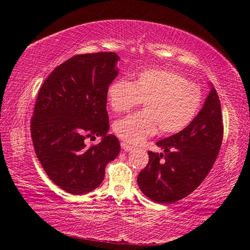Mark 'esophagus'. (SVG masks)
Wrapping results in <instances>:
<instances>
[{"label":"esophagus","mask_w":250,"mask_h":250,"mask_svg":"<svg viewBox=\"0 0 250 250\" xmlns=\"http://www.w3.org/2000/svg\"><path fill=\"white\" fill-rule=\"evenodd\" d=\"M121 147H122V150L126 151V152H129V151H131V150L133 149L132 146H130V145H128V143H125V142H121Z\"/></svg>","instance_id":"1"}]
</instances>
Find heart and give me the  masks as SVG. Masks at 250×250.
Returning a JSON list of instances; mask_svg holds the SVG:
<instances>
[{"mask_svg":"<svg viewBox=\"0 0 250 250\" xmlns=\"http://www.w3.org/2000/svg\"><path fill=\"white\" fill-rule=\"evenodd\" d=\"M108 104L115 112H125L143 101L145 110L117 120L113 131L125 142L138 145L156 133L181 132L195 119L202 104L196 83L170 69L150 68L133 82L119 78L107 88Z\"/></svg>","mask_w":250,"mask_h":250,"instance_id":"b5f03b06","label":"heart"}]
</instances>
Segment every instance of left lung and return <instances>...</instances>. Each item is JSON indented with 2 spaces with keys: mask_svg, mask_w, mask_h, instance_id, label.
<instances>
[{
  "mask_svg": "<svg viewBox=\"0 0 250 250\" xmlns=\"http://www.w3.org/2000/svg\"><path fill=\"white\" fill-rule=\"evenodd\" d=\"M221 101L214 87L192 124L156 142L163 153L149 151V163L139 173V188L163 204L180 201L196 189L208 174L223 141Z\"/></svg>",
  "mask_w": 250,
  "mask_h": 250,
  "instance_id": "1",
  "label": "left lung"
}]
</instances>
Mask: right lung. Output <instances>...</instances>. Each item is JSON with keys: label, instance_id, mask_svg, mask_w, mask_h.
Here are the masks:
<instances>
[{"label": "right lung", "instance_id": "obj_1", "mask_svg": "<svg viewBox=\"0 0 250 250\" xmlns=\"http://www.w3.org/2000/svg\"><path fill=\"white\" fill-rule=\"evenodd\" d=\"M112 52L83 54L56 67L42 84L31 120L37 159L46 174L75 195L103 183L104 167L117 158L119 140L107 134V88L118 75ZM103 138L88 147L87 138Z\"/></svg>", "mask_w": 250, "mask_h": 250}]
</instances>
